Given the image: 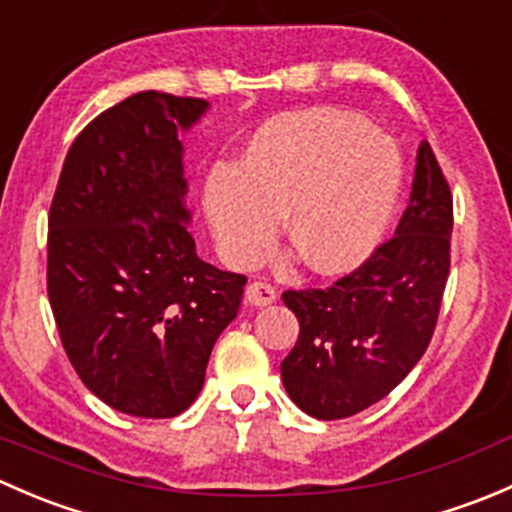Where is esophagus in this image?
<instances>
[{
	"mask_svg": "<svg viewBox=\"0 0 512 512\" xmlns=\"http://www.w3.org/2000/svg\"><path fill=\"white\" fill-rule=\"evenodd\" d=\"M245 299L250 304H255V307H267V304H272L277 299V289L260 280L250 282L245 289Z\"/></svg>",
	"mask_w": 512,
	"mask_h": 512,
	"instance_id": "1",
	"label": "esophagus"
}]
</instances>
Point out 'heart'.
I'll return each mask as SVG.
<instances>
[{
  "instance_id": "obj_1",
  "label": "heart",
  "mask_w": 512,
  "mask_h": 512,
  "mask_svg": "<svg viewBox=\"0 0 512 512\" xmlns=\"http://www.w3.org/2000/svg\"><path fill=\"white\" fill-rule=\"evenodd\" d=\"M394 138L344 111L272 118L240 165L205 178L203 210L220 252L250 265L275 240L280 215L299 260L317 275H344L384 242L401 198Z\"/></svg>"
}]
</instances>
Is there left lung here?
<instances>
[{
	"mask_svg": "<svg viewBox=\"0 0 512 512\" xmlns=\"http://www.w3.org/2000/svg\"><path fill=\"white\" fill-rule=\"evenodd\" d=\"M453 198L428 141L396 237L327 289H289L299 339L282 384L304 414L332 421L369 409L418 364L451 267Z\"/></svg>",
	"mask_w": 512,
	"mask_h": 512,
	"instance_id": "1",
	"label": "left lung"
}]
</instances>
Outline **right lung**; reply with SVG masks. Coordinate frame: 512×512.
Returning <instances> with one entry per match:
<instances>
[{"instance_id":"add662e5","label":"right lung","mask_w":512,"mask_h":512,"mask_svg":"<svg viewBox=\"0 0 512 512\" xmlns=\"http://www.w3.org/2000/svg\"><path fill=\"white\" fill-rule=\"evenodd\" d=\"M203 98L141 91L66 153L49 213L46 285L61 344L103 404L170 418L198 399L247 277L200 260L183 143Z\"/></svg>"}]
</instances>
